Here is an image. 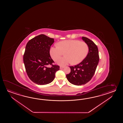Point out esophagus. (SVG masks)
<instances>
[{"label":"esophagus","instance_id":"obj_1","mask_svg":"<svg viewBox=\"0 0 123 123\" xmlns=\"http://www.w3.org/2000/svg\"><path fill=\"white\" fill-rule=\"evenodd\" d=\"M60 68H64V66H60Z\"/></svg>","mask_w":123,"mask_h":123}]
</instances>
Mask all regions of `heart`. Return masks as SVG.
<instances>
[{
    "mask_svg": "<svg viewBox=\"0 0 123 123\" xmlns=\"http://www.w3.org/2000/svg\"><path fill=\"white\" fill-rule=\"evenodd\" d=\"M58 46L50 48V54L53 60L57 61L64 55L65 57L58 61L60 65H65L72 62L76 65L82 62L89 52V46L84 41L77 39L65 40L58 42Z\"/></svg>",
    "mask_w": 123,
    "mask_h": 123,
    "instance_id": "b5f03b06",
    "label": "heart"
}]
</instances>
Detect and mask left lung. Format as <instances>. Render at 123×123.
<instances>
[{"label":"left lung","instance_id":"8db88e82","mask_svg":"<svg viewBox=\"0 0 123 123\" xmlns=\"http://www.w3.org/2000/svg\"><path fill=\"white\" fill-rule=\"evenodd\" d=\"M82 39L88 45V53L80 64L74 66H70V73L66 76L70 83L78 86L85 84L91 80L95 72L99 60L97 45L86 37H82Z\"/></svg>","mask_w":123,"mask_h":123}]
</instances>
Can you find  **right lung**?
<instances>
[{"label": "right lung", "instance_id": "1", "mask_svg": "<svg viewBox=\"0 0 123 123\" xmlns=\"http://www.w3.org/2000/svg\"><path fill=\"white\" fill-rule=\"evenodd\" d=\"M53 38L41 34L30 39L26 44L23 62L26 73L31 81L38 85L49 84L55 78L59 66L54 65L50 49ZM50 65V68H47Z\"/></svg>", "mask_w": 123, "mask_h": 123}]
</instances>
